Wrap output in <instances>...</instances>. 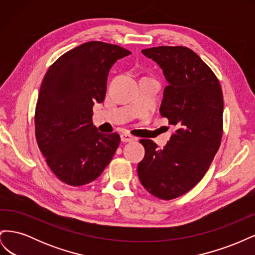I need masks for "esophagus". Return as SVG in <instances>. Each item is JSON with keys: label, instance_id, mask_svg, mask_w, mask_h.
Wrapping results in <instances>:
<instances>
[{"label": "esophagus", "instance_id": "34e87169", "mask_svg": "<svg viewBox=\"0 0 255 255\" xmlns=\"http://www.w3.org/2000/svg\"><path fill=\"white\" fill-rule=\"evenodd\" d=\"M120 138H121V141H123V142H129V141H133L135 139V137H133L129 134H127V133L121 134Z\"/></svg>", "mask_w": 255, "mask_h": 255}]
</instances>
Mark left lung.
<instances>
[{"mask_svg":"<svg viewBox=\"0 0 255 255\" xmlns=\"http://www.w3.org/2000/svg\"><path fill=\"white\" fill-rule=\"evenodd\" d=\"M141 52L163 70L167 86L159 113L176 130L164 149L140 140L145 153L137 173L150 194L171 200L201 181L219 149L223 96L218 79L192 50L156 47Z\"/></svg>","mask_w":255,"mask_h":255,"instance_id":"obj_1","label":"left lung"}]
</instances>
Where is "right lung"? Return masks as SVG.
<instances>
[{
	"instance_id": "obj_1",
	"label": "right lung",
	"mask_w": 255,
	"mask_h": 255,
	"mask_svg": "<svg viewBox=\"0 0 255 255\" xmlns=\"http://www.w3.org/2000/svg\"><path fill=\"white\" fill-rule=\"evenodd\" d=\"M129 54L116 44L86 42L61 55L44 75L35 112L36 140L64 183L95 181L117 150L120 136L99 132L92 106L104 101L113 65Z\"/></svg>"
}]
</instances>
